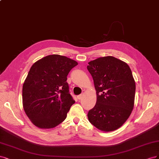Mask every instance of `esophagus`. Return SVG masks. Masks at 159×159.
I'll return each instance as SVG.
<instances>
[{
	"label": "esophagus",
	"instance_id": "obj_1",
	"mask_svg": "<svg viewBox=\"0 0 159 159\" xmlns=\"http://www.w3.org/2000/svg\"><path fill=\"white\" fill-rule=\"evenodd\" d=\"M83 94H80V95H79V96H77V98H78L79 100H80L82 98H83Z\"/></svg>",
	"mask_w": 159,
	"mask_h": 159
}]
</instances>
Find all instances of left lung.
I'll return each mask as SVG.
<instances>
[{"mask_svg": "<svg viewBox=\"0 0 159 159\" xmlns=\"http://www.w3.org/2000/svg\"><path fill=\"white\" fill-rule=\"evenodd\" d=\"M87 69L93 76L96 103L89 111V121L104 131L120 127L134 109L135 83L127 63L112 56L91 61Z\"/></svg>", "mask_w": 159, "mask_h": 159, "instance_id": "obj_1", "label": "left lung"}]
</instances>
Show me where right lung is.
Segmentation results:
<instances>
[{
	"label": "right lung",
	"mask_w": 159,
	"mask_h": 159,
	"mask_svg": "<svg viewBox=\"0 0 159 159\" xmlns=\"http://www.w3.org/2000/svg\"><path fill=\"white\" fill-rule=\"evenodd\" d=\"M77 65L65 56L50 55L30 68L23 84L22 102L25 114L35 126L49 129L65 120L75 102L66 76Z\"/></svg>",
	"instance_id": "1"
}]
</instances>
